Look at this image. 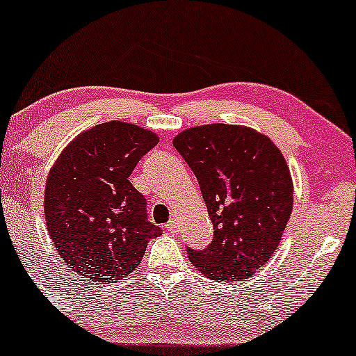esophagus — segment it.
Instances as JSON below:
<instances>
[{
    "mask_svg": "<svg viewBox=\"0 0 356 356\" xmlns=\"http://www.w3.org/2000/svg\"><path fill=\"white\" fill-rule=\"evenodd\" d=\"M165 229H167V232H170V234H174V232H177V229H179V225H177V220H169L165 224Z\"/></svg>",
    "mask_w": 356,
    "mask_h": 356,
    "instance_id": "esophagus-1",
    "label": "esophagus"
}]
</instances>
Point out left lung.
<instances>
[{"label":"left lung","mask_w":356,"mask_h":356,"mask_svg":"<svg viewBox=\"0 0 356 356\" xmlns=\"http://www.w3.org/2000/svg\"><path fill=\"white\" fill-rule=\"evenodd\" d=\"M199 182L213 225L191 262L212 280L237 282L272 259L290 219L293 186L286 162L267 136L250 127L209 124L174 139Z\"/></svg>","instance_id":"obj_1"}]
</instances>
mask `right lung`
<instances>
[{"mask_svg": "<svg viewBox=\"0 0 356 356\" xmlns=\"http://www.w3.org/2000/svg\"><path fill=\"white\" fill-rule=\"evenodd\" d=\"M159 143L154 132L111 121L83 132L49 170L44 216L56 250L89 282L121 280L139 267L151 238L145 197L129 182Z\"/></svg>", "mask_w": 356, "mask_h": 356, "instance_id": "1", "label": "right lung"}]
</instances>
